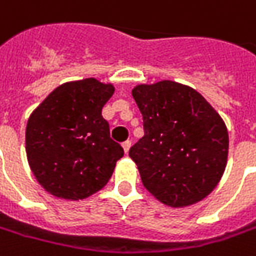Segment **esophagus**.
Here are the masks:
<instances>
[{
	"label": "esophagus",
	"mask_w": 256,
	"mask_h": 256,
	"mask_svg": "<svg viewBox=\"0 0 256 256\" xmlns=\"http://www.w3.org/2000/svg\"><path fill=\"white\" fill-rule=\"evenodd\" d=\"M130 146H132V142H130V140H126V142H123V143H122V147H123V150H124V153H126V154L128 153Z\"/></svg>",
	"instance_id": "obj_1"
}]
</instances>
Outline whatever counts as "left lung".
<instances>
[{
  "mask_svg": "<svg viewBox=\"0 0 256 256\" xmlns=\"http://www.w3.org/2000/svg\"><path fill=\"white\" fill-rule=\"evenodd\" d=\"M132 94L143 114L144 136L128 156L146 190L172 208L206 198L226 167L224 120L201 93L178 82L137 84Z\"/></svg>",
  "mask_w": 256,
  "mask_h": 256,
  "instance_id": "obj_1",
  "label": "left lung"
}]
</instances>
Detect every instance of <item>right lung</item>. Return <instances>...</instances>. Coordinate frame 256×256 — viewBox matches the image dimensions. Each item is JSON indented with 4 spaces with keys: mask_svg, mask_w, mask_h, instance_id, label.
Listing matches in <instances>:
<instances>
[{
    "mask_svg": "<svg viewBox=\"0 0 256 256\" xmlns=\"http://www.w3.org/2000/svg\"><path fill=\"white\" fill-rule=\"evenodd\" d=\"M114 93L94 78L58 86L32 112L25 150L32 174L54 197L79 201L110 180L124 152L110 138L102 109Z\"/></svg>",
    "mask_w": 256,
    "mask_h": 256,
    "instance_id": "right-lung-1",
    "label": "right lung"
}]
</instances>
